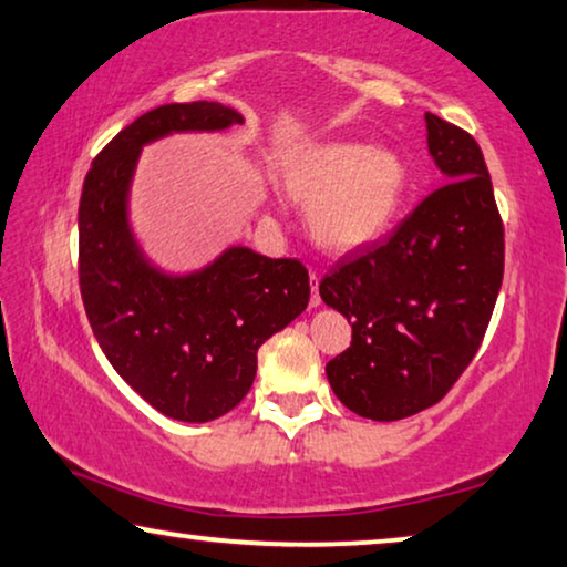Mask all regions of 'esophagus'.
<instances>
[{"label": "esophagus", "instance_id": "34e87169", "mask_svg": "<svg viewBox=\"0 0 567 567\" xmlns=\"http://www.w3.org/2000/svg\"><path fill=\"white\" fill-rule=\"evenodd\" d=\"M310 287H312V295H310V305L312 308H318L320 305V292H318V287H320V275L316 272V269H310Z\"/></svg>", "mask_w": 567, "mask_h": 567}]
</instances>
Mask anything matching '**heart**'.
Here are the masks:
<instances>
[{
    "mask_svg": "<svg viewBox=\"0 0 567 567\" xmlns=\"http://www.w3.org/2000/svg\"><path fill=\"white\" fill-rule=\"evenodd\" d=\"M282 184L308 204V221L322 247L348 251L381 237L403 204L409 171L391 148L365 143H318L295 156Z\"/></svg>",
    "mask_w": 567,
    "mask_h": 567,
    "instance_id": "b5f03b06",
    "label": "heart"
}]
</instances>
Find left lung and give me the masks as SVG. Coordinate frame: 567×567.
Wrapping results in <instances>:
<instances>
[{
	"instance_id": "left-lung-1",
	"label": "left lung",
	"mask_w": 567,
	"mask_h": 567,
	"mask_svg": "<svg viewBox=\"0 0 567 567\" xmlns=\"http://www.w3.org/2000/svg\"><path fill=\"white\" fill-rule=\"evenodd\" d=\"M426 131L446 184L320 280L322 302L353 328L326 365L328 381L373 421L413 416L452 391L477 355L505 275V224L480 143L434 113Z\"/></svg>"
}]
</instances>
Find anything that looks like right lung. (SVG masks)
<instances>
[{"label":"right lung","instance_id":"1","mask_svg":"<svg viewBox=\"0 0 567 567\" xmlns=\"http://www.w3.org/2000/svg\"><path fill=\"white\" fill-rule=\"evenodd\" d=\"M241 115L219 103H168L143 113L90 166L78 209V277L93 336L121 379L168 419L204 424L247 396L257 350L310 300L300 259L247 247L188 277L148 267L125 199L143 143L171 131H219Z\"/></svg>","mask_w":567,"mask_h":567}]
</instances>
